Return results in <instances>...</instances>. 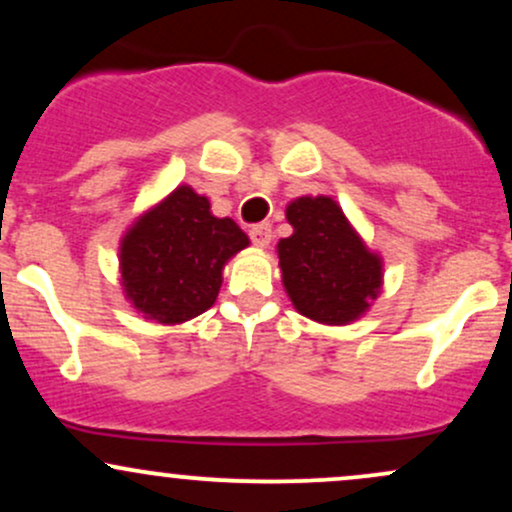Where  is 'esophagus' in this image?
I'll return each instance as SVG.
<instances>
[{"label": "esophagus", "instance_id": "esophagus-1", "mask_svg": "<svg viewBox=\"0 0 512 512\" xmlns=\"http://www.w3.org/2000/svg\"><path fill=\"white\" fill-rule=\"evenodd\" d=\"M250 240L257 248H267L272 243V226L269 223H260V226L250 228Z\"/></svg>", "mask_w": 512, "mask_h": 512}]
</instances>
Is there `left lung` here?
I'll return each instance as SVG.
<instances>
[{
	"instance_id": "1",
	"label": "left lung",
	"mask_w": 512,
	"mask_h": 512,
	"mask_svg": "<svg viewBox=\"0 0 512 512\" xmlns=\"http://www.w3.org/2000/svg\"><path fill=\"white\" fill-rule=\"evenodd\" d=\"M293 236L276 245L284 286L296 310L322 325H346L368 310L383 284V262L373 255L330 197L289 204Z\"/></svg>"
}]
</instances>
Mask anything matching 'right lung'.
<instances>
[{
	"instance_id": "right-lung-1",
	"label": "right lung",
	"mask_w": 512,
	"mask_h": 512,
	"mask_svg": "<svg viewBox=\"0 0 512 512\" xmlns=\"http://www.w3.org/2000/svg\"><path fill=\"white\" fill-rule=\"evenodd\" d=\"M248 243L236 221L216 219L209 199L182 185L122 238V286L149 320L178 325L214 305L223 264Z\"/></svg>"
}]
</instances>
